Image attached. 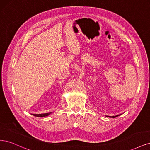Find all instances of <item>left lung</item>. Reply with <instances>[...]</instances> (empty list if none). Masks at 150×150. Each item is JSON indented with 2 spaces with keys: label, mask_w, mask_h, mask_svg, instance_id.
Segmentation results:
<instances>
[{
  "label": "left lung",
  "mask_w": 150,
  "mask_h": 150,
  "mask_svg": "<svg viewBox=\"0 0 150 150\" xmlns=\"http://www.w3.org/2000/svg\"><path fill=\"white\" fill-rule=\"evenodd\" d=\"M118 116H120V115H116V116H106V117H112V118H114V117H117Z\"/></svg>",
  "instance_id": "8db88e82"
}]
</instances>
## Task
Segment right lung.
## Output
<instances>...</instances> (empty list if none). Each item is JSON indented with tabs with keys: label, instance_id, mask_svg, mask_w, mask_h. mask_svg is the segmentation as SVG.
<instances>
[{
	"label": "right lung",
	"instance_id": "add662e5",
	"mask_svg": "<svg viewBox=\"0 0 150 150\" xmlns=\"http://www.w3.org/2000/svg\"><path fill=\"white\" fill-rule=\"evenodd\" d=\"M52 112H48V113H44V114H33V116H37V117H45V116H47L50 114H51Z\"/></svg>",
	"mask_w": 150,
	"mask_h": 150
}]
</instances>
